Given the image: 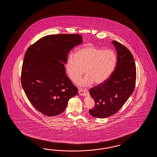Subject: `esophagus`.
I'll list each match as a JSON object with an SVG mask.
<instances>
[{"label": "esophagus", "instance_id": "esophagus-1", "mask_svg": "<svg viewBox=\"0 0 157 157\" xmlns=\"http://www.w3.org/2000/svg\"><path fill=\"white\" fill-rule=\"evenodd\" d=\"M78 93L81 96H87L89 95V91L87 90L81 89L79 90Z\"/></svg>", "mask_w": 157, "mask_h": 157}]
</instances>
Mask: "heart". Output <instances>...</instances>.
I'll list each match as a JSON object with an SVG mask.
<instances>
[{
	"label": "heart",
	"mask_w": 157,
	"mask_h": 157,
	"mask_svg": "<svg viewBox=\"0 0 157 157\" xmlns=\"http://www.w3.org/2000/svg\"><path fill=\"white\" fill-rule=\"evenodd\" d=\"M117 63L114 51L103 50L91 44L82 47L68 58L66 70L74 82L78 81L84 73L86 76L78 82L82 87H89L94 83L100 85L110 76Z\"/></svg>",
	"instance_id": "heart-1"
}]
</instances>
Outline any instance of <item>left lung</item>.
<instances>
[{"mask_svg": "<svg viewBox=\"0 0 157 157\" xmlns=\"http://www.w3.org/2000/svg\"><path fill=\"white\" fill-rule=\"evenodd\" d=\"M111 42L117 52L114 70L106 81L90 90L95 107L89 112L95 118H106L116 114L135 88L136 67L133 56L120 43L115 40Z\"/></svg>", "mask_w": 157, "mask_h": 157, "instance_id": "1", "label": "left lung"}]
</instances>
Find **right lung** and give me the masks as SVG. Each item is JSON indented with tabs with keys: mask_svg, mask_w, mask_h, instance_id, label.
<instances>
[{
	"mask_svg": "<svg viewBox=\"0 0 157 157\" xmlns=\"http://www.w3.org/2000/svg\"><path fill=\"white\" fill-rule=\"evenodd\" d=\"M83 42L78 34L47 35L27 50L21 70L22 87L34 107L48 117L61 114L78 89L68 78V54Z\"/></svg>",
	"mask_w": 157,
	"mask_h": 157,
	"instance_id": "right-lung-1",
	"label": "right lung"
}]
</instances>
